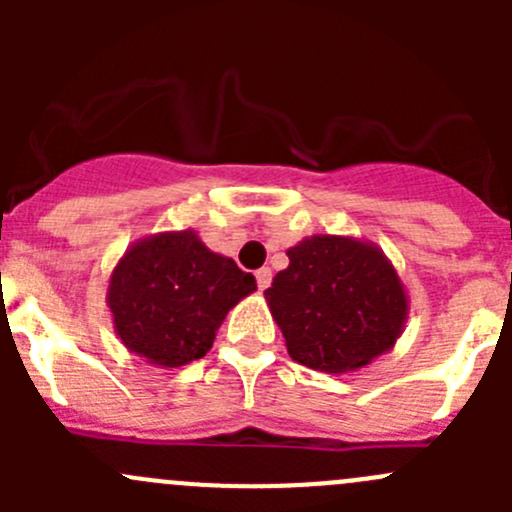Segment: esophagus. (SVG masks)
Here are the masks:
<instances>
[{"mask_svg":"<svg viewBox=\"0 0 512 512\" xmlns=\"http://www.w3.org/2000/svg\"><path fill=\"white\" fill-rule=\"evenodd\" d=\"M257 287H260V292L262 289H267L270 287V282H272V270L270 267H262V270H257Z\"/></svg>","mask_w":512,"mask_h":512,"instance_id":"esophagus-1","label":"esophagus"}]
</instances>
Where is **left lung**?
Returning a JSON list of instances; mask_svg holds the SVG:
<instances>
[{"label":"left lung","instance_id":"obj_1","mask_svg":"<svg viewBox=\"0 0 512 512\" xmlns=\"http://www.w3.org/2000/svg\"><path fill=\"white\" fill-rule=\"evenodd\" d=\"M287 257L265 299L294 361L347 374L394 349L409 319V292L381 247L349 235H312Z\"/></svg>","mask_w":512,"mask_h":512}]
</instances>
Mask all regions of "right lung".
Masks as SVG:
<instances>
[{"label":"right lung","mask_w":512,"mask_h":512,"mask_svg":"<svg viewBox=\"0 0 512 512\" xmlns=\"http://www.w3.org/2000/svg\"><path fill=\"white\" fill-rule=\"evenodd\" d=\"M255 289L250 272L188 227L133 242L113 267L106 304L128 352L178 369L210 352L227 312Z\"/></svg>","instance_id":"obj_1"}]
</instances>
